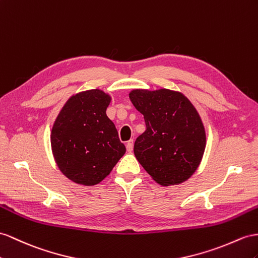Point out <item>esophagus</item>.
I'll return each mask as SVG.
<instances>
[{
  "label": "esophagus",
  "mask_w": 258,
  "mask_h": 258,
  "mask_svg": "<svg viewBox=\"0 0 258 258\" xmlns=\"http://www.w3.org/2000/svg\"><path fill=\"white\" fill-rule=\"evenodd\" d=\"M133 147H134V141L133 140H130L126 143V149H127L128 153H132V151H133Z\"/></svg>",
  "instance_id": "34e87169"
}]
</instances>
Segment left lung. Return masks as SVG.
<instances>
[{
  "label": "left lung",
  "mask_w": 258,
  "mask_h": 258,
  "mask_svg": "<svg viewBox=\"0 0 258 258\" xmlns=\"http://www.w3.org/2000/svg\"><path fill=\"white\" fill-rule=\"evenodd\" d=\"M130 99L146 123L134 144L138 162L163 186L189 179L206 147L202 118L192 102L181 92L164 88L134 89Z\"/></svg>",
  "instance_id": "8db88e82"
}]
</instances>
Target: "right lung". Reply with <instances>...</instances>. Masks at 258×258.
<instances>
[{
  "instance_id": "add662e5",
  "label": "right lung",
  "mask_w": 258,
  "mask_h": 258,
  "mask_svg": "<svg viewBox=\"0 0 258 258\" xmlns=\"http://www.w3.org/2000/svg\"><path fill=\"white\" fill-rule=\"evenodd\" d=\"M111 97L100 89L72 96L51 131V147L61 172L91 186L108 176L125 154L114 123L107 116Z\"/></svg>"
}]
</instances>
